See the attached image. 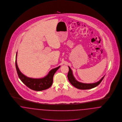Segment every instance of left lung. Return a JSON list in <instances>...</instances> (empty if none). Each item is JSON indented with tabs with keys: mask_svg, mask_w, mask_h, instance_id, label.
Here are the masks:
<instances>
[{
	"mask_svg": "<svg viewBox=\"0 0 122 122\" xmlns=\"http://www.w3.org/2000/svg\"><path fill=\"white\" fill-rule=\"evenodd\" d=\"M69 68V71L68 73V78L70 83L73 85L74 87L77 88L79 89H91L93 88L96 87L98 85L104 78V76L102 78L96 83H81L78 81L73 76V72L70 68L68 66Z\"/></svg>",
	"mask_w": 122,
	"mask_h": 122,
	"instance_id": "8db88e82",
	"label": "left lung"
}]
</instances>
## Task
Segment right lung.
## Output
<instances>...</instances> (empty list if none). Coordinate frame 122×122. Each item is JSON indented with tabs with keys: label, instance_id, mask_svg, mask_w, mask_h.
<instances>
[{
	"label": "right lung",
	"instance_id": "right-lung-1",
	"mask_svg": "<svg viewBox=\"0 0 122 122\" xmlns=\"http://www.w3.org/2000/svg\"><path fill=\"white\" fill-rule=\"evenodd\" d=\"M17 52L16 55L15 66L19 77L21 81L28 88L34 91H42L50 88L53 82L54 74L60 66L51 70L49 73L44 78H31L22 73L18 68L17 63Z\"/></svg>",
	"mask_w": 122,
	"mask_h": 122
}]
</instances>
